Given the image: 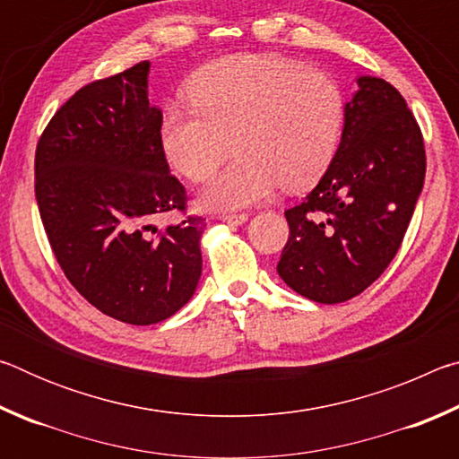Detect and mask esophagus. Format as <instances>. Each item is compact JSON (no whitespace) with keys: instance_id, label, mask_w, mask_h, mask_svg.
<instances>
[{"instance_id":"obj_1","label":"esophagus","mask_w":459,"mask_h":459,"mask_svg":"<svg viewBox=\"0 0 459 459\" xmlns=\"http://www.w3.org/2000/svg\"><path fill=\"white\" fill-rule=\"evenodd\" d=\"M248 219L247 212H222L221 221L229 222V224H243Z\"/></svg>"}]
</instances>
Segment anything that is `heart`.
Instances as JSON below:
<instances>
[{
    "mask_svg": "<svg viewBox=\"0 0 459 459\" xmlns=\"http://www.w3.org/2000/svg\"><path fill=\"white\" fill-rule=\"evenodd\" d=\"M190 105H169L160 126L168 164L214 211L257 204L281 186L299 192L328 169L344 129V92L332 76L283 56L238 54L202 66L186 84Z\"/></svg>",
    "mask_w": 459,
    "mask_h": 459,
    "instance_id": "1",
    "label": "heart"
}]
</instances>
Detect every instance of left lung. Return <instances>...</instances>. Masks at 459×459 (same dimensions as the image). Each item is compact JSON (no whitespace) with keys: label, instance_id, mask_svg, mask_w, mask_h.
<instances>
[{"label":"left lung","instance_id":"obj_1","mask_svg":"<svg viewBox=\"0 0 459 459\" xmlns=\"http://www.w3.org/2000/svg\"><path fill=\"white\" fill-rule=\"evenodd\" d=\"M322 180L285 211L277 273L317 304H340L385 273L405 238L425 180L421 127L401 92L362 76Z\"/></svg>","mask_w":459,"mask_h":459}]
</instances>
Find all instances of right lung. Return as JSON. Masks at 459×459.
I'll use <instances>...</instances> for the list:
<instances>
[{
  "instance_id": "right-lung-1",
  "label": "right lung",
  "mask_w": 459,
  "mask_h": 459,
  "mask_svg": "<svg viewBox=\"0 0 459 459\" xmlns=\"http://www.w3.org/2000/svg\"><path fill=\"white\" fill-rule=\"evenodd\" d=\"M150 62L84 84L36 145L34 190L68 281L115 320L150 325L192 298L206 219L186 214V188L161 152V111L147 100ZM182 212L155 230L160 213Z\"/></svg>"
}]
</instances>
